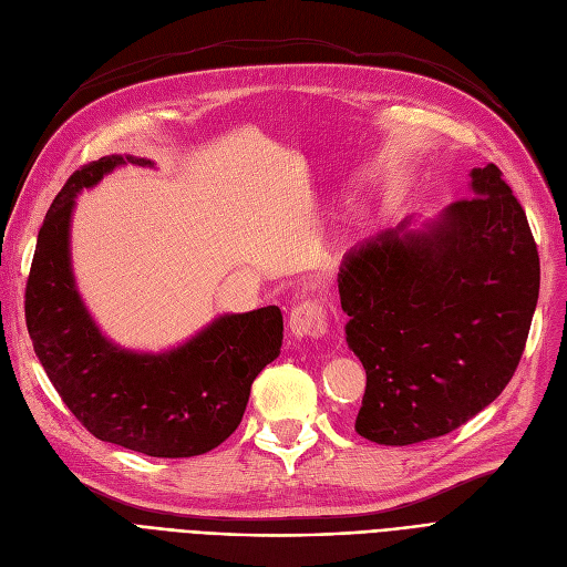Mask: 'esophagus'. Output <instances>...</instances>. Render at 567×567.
Returning a JSON list of instances; mask_svg holds the SVG:
<instances>
[{"mask_svg": "<svg viewBox=\"0 0 567 567\" xmlns=\"http://www.w3.org/2000/svg\"><path fill=\"white\" fill-rule=\"evenodd\" d=\"M289 332L295 339H318L327 332V310L316 299L299 301L289 313Z\"/></svg>", "mask_w": 567, "mask_h": 567, "instance_id": "1", "label": "esophagus"}]
</instances>
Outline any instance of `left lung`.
<instances>
[{
	"label": "left lung",
	"mask_w": 567,
	"mask_h": 567,
	"mask_svg": "<svg viewBox=\"0 0 567 567\" xmlns=\"http://www.w3.org/2000/svg\"><path fill=\"white\" fill-rule=\"evenodd\" d=\"M346 341L368 372L355 431L412 445L466 424L514 377L539 297V254L497 164L424 230L408 221L343 254Z\"/></svg>",
	"instance_id": "1"
}]
</instances>
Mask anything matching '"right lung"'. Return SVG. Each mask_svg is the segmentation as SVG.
Wrapping results in <instances>:
<instances>
[{"label": "right lung", "mask_w": 567, "mask_h": 567, "mask_svg": "<svg viewBox=\"0 0 567 567\" xmlns=\"http://www.w3.org/2000/svg\"><path fill=\"white\" fill-rule=\"evenodd\" d=\"M84 164L53 199L38 235L25 287V322L42 368L78 422L99 441L148 456L205 454L240 426L254 379L282 349L278 306L216 318L164 353L126 351L101 334L70 266V218L82 188L120 164Z\"/></svg>", "instance_id": "right-lung-1"}]
</instances>
